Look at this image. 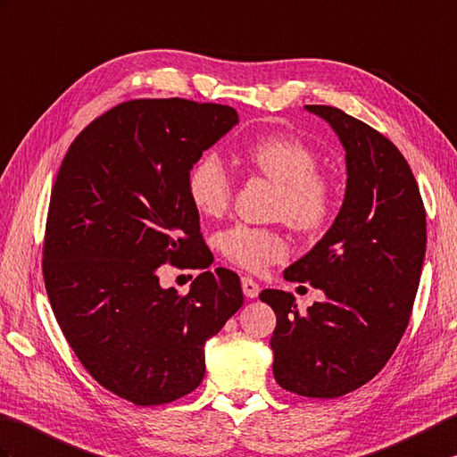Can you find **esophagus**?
I'll return each instance as SVG.
<instances>
[{
    "label": "esophagus",
    "mask_w": 457,
    "mask_h": 457,
    "mask_svg": "<svg viewBox=\"0 0 457 457\" xmlns=\"http://www.w3.org/2000/svg\"><path fill=\"white\" fill-rule=\"evenodd\" d=\"M241 288H243V294H245L247 298H257V295H259V284L254 282L251 277L241 278Z\"/></svg>",
    "instance_id": "1"
}]
</instances>
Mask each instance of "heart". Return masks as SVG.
Here are the masks:
<instances>
[{
    "instance_id": "1",
    "label": "heart",
    "mask_w": 457,
    "mask_h": 457,
    "mask_svg": "<svg viewBox=\"0 0 457 457\" xmlns=\"http://www.w3.org/2000/svg\"><path fill=\"white\" fill-rule=\"evenodd\" d=\"M247 162L280 185L277 214L303 233L321 231L337 208L335 187L320 175V157L298 137L267 136L253 142ZM190 204L203 216L224 214L231 203L233 180L216 154H203L187 173ZM220 251L239 269L261 272L290 253L288 239L278 229L236 224L220 233Z\"/></svg>"
}]
</instances>
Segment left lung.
I'll list each match as a JSON object with an SVG mask.
<instances>
[{
	"label": "left lung",
	"mask_w": 457,
	"mask_h": 457,
	"mask_svg": "<svg viewBox=\"0 0 457 457\" xmlns=\"http://www.w3.org/2000/svg\"><path fill=\"white\" fill-rule=\"evenodd\" d=\"M305 109L341 137L346 195L331 229L284 278L310 282L327 300L302 315L290 292L262 290L259 298L277 313L270 348L278 386L335 399L378 376L405 333L427 249V212L389 137L337 107Z\"/></svg>",
	"instance_id": "left-lung-1"
}]
</instances>
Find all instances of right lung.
<instances>
[{"label": "right lung", "instance_id": "obj_1", "mask_svg": "<svg viewBox=\"0 0 457 457\" xmlns=\"http://www.w3.org/2000/svg\"><path fill=\"white\" fill-rule=\"evenodd\" d=\"M239 122L228 104L132 99L78 134L50 195L42 277L63 337L95 381L140 407L204 378V343L243 305L233 270L200 272L188 294L157 267L214 257L187 195L190 165Z\"/></svg>", "mask_w": 457, "mask_h": 457}]
</instances>
